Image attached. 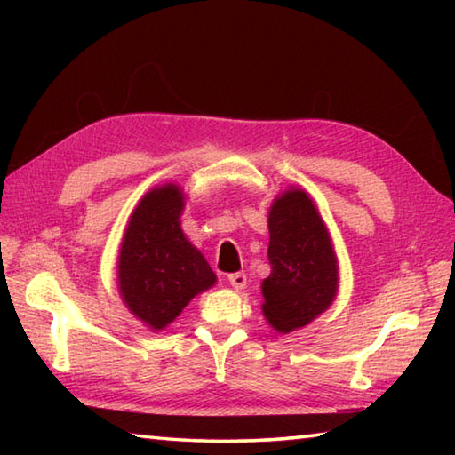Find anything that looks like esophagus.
<instances>
[{"label":"esophagus","mask_w":455,"mask_h":455,"mask_svg":"<svg viewBox=\"0 0 455 455\" xmlns=\"http://www.w3.org/2000/svg\"><path fill=\"white\" fill-rule=\"evenodd\" d=\"M228 283H230V287H233V289L241 291V289L246 287V275L244 273H230Z\"/></svg>","instance_id":"esophagus-1"}]
</instances>
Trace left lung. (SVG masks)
I'll use <instances>...</instances> for the list:
<instances>
[{"label": "left lung", "mask_w": 455, "mask_h": 455, "mask_svg": "<svg viewBox=\"0 0 455 455\" xmlns=\"http://www.w3.org/2000/svg\"><path fill=\"white\" fill-rule=\"evenodd\" d=\"M268 263L263 313L279 333L305 327L333 303L337 259L325 222L303 190H289L268 212Z\"/></svg>", "instance_id": "obj_1"}]
</instances>
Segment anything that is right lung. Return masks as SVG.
I'll return each mask as SVG.
<instances>
[{
    "label": "right lung",
    "instance_id": "add662e5",
    "mask_svg": "<svg viewBox=\"0 0 455 455\" xmlns=\"http://www.w3.org/2000/svg\"><path fill=\"white\" fill-rule=\"evenodd\" d=\"M179 187L154 188L136 206L118 257L120 295L150 329H164L217 275L180 228Z\"/></svg>",
    "mask_w": 455,
    "mask_h": 455
}]
</instances>
